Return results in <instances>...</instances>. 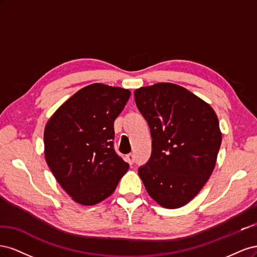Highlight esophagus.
<instances>
[{
  "instance_id": "esophagus-1",
  "label": "esophagus",
  "mask_w": 257,
  "mask_h": 257,
  "mask_svg": "<svg viewBox=\"0 0 257 257\" xmlns=\"http://www.w3.org/2000/svg\"><path fill=\"white\" fill-rule=\"evenodd\" d=\"M126 159H127V162L130 163V164L132 165L134 163V155L132 154V153H130V154H127L126 155Z\"/></svg>"
}]
</instances>
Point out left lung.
Returning a JSON list of instances; mask_svg holds the SVG:
<instances>
[{
	"instance_id": "8db88e82",
	"label": "left lung",
	"mask_w": 257,
	"mask_h": 257,
	"mask_svg": "<svg viewBox=\"0 0 257 257\" xmlns=\"http://www.w3.org/2000/svg\"><path fill=\"white\" fill-rule=\"evenodd\" d=\"M149 124L152 152L138 169L148 194L159 205L180 208L211 176L222 142L212 107L180 85L159 82L134 92Z\"/></svg>"
}]
</instances>
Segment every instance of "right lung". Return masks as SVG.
Masks as SVG:
<instances>
[{"label":"right lung","mask_w":257,"mask_h":257,"mask_svg":"<svg viewBox=\"0 0 257 257\" xmlns=\"http://www.w3.org/2000/svg\"><path fill=\"white\" fill-rule=\"evenodd\" d=\"M131 92L93 83L59 107L46 124L45 159L76 203L93 206L109 197L128 164L113 149V122Z\"/></svg>","instance_id":"right-lung-1"}]
</instances>
